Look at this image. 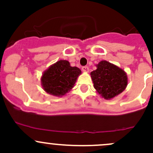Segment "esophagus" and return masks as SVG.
<instances>
[{
	"mask_svg": "<svg viewBox=\"0 0 153 153\" xmlns=\"http://www.w3.org/2000/svg\"><path fill=\"white\" fill-rule=\"evenodd\" d=\"M82 70L84 71V72H89V67H86V66H85V67H82Z\"/></svg>",
	"mask_w": 153,
	"mask_h": 153,
	"instance_id": "34e87169",
	"label": "esophagus"
}]
</instances>
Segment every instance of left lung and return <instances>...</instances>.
<instances>
[{"mask_svg":"<svg viewBox=\"0 0 153 153\" xmlns=\"http://www.w3.org/2000/svg\"><path fill=\"white\" fill-rule=\"evenodd\" d=\"M96 67L90 75L94 88L103 98L112 99L126 89L128 78L124 69L106 61H100Z\"/></svg>","mask_w":153,"mask_h":153,"instance_id":"left-lung-1","label":"left lung"}]
</instances>
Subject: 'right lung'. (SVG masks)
<instances>
[{"mask_svg": "<svg viewBox=\"0 0 153 153\" xmlns=\"http://www.w3.org/2000/svg\"><path fill=\"white\" fill-rule=\"evenodd\" d=\"M81 74L79 68L71 67L69 61L66 60H60L43 72L41 86L49 95L64 96L74 87Z\"/></svg>", "mask_w": 153, "mask_h": 153, "instance_id": "1", "label": "right lung"}]
</instances>
